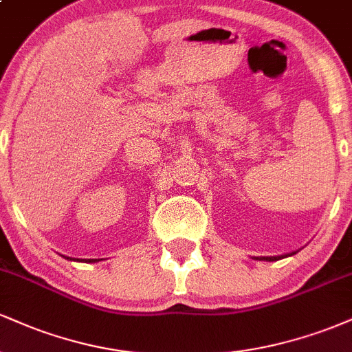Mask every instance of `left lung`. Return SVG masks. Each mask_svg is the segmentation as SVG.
<instances>
[{
	"mask_svg": "<svg viewBox=\"0 0 352 352\" xmlns=\"http://www.w3.org/2000/svg\"><path fill=\"white\" fill-rule=\"evenodd\" d=\"M293 254H296V252H292L288 254H278V256H253V258L254 260H260V261H278V260H281V258L293 256Z\"/></svg>",
	"mask_w": 352,
	"mask_h": 352,
	"instance_id": "8db88e82",
	"label": "left lung"
}]
</instances>
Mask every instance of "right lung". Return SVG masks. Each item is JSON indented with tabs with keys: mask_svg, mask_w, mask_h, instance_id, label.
Returning a JSON list of instances; mask_svg holds the SVG:
<instances>
[{
	"mask_svg": "<svg viewBox=\"0 0 352 352\" xmlns=\"http://www.w3.org/2000/svg\"><path fill=\"white\" fill-rule=\"evenodd\" d=\"M67 258V260H74V258H69V256H64ZM74 261H86V263H98L99 260H74Z\"/></svg>",
	"mask_w": 352,
	"mask_h": 352,
	"instance_id": "add662e5",
	"label": "right lung"
}]
</instances>
